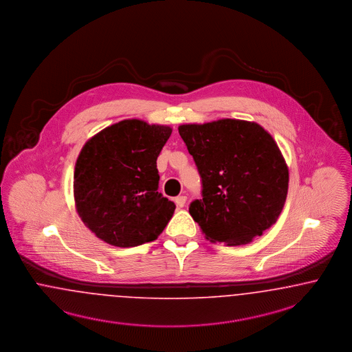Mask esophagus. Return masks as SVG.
I'll return each instance as SVG.
<instances>
[{
  "mask_svg": "<svg viewBox=\"0 0 352 352\" xmlns=\"http://www.w3.org/2000/svg\"><path fill=\"white\" fill-rule=\"evenodd\" d=\"M186 201H187V197H186V195H179V197H175V203H177V206H178L179 208L184 207Z\"/></svg>",
  "mask_w": 352,
  "mask_h": 352,
  "instance_id": "1",
  "label": "esophagus"
}]
</instances>
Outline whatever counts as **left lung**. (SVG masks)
Wrapping results in <instances>:
<instances>
[{
    "label": "left lung",
    "instance_id": "8db88e82",
    "mask_svg": "<svg viewBox=\"0 0 352 352\" xmlns=\"http://www.w3.org/2000/svg\"><path fill=\"white\" fill-rule=\"evenodd\" d=\"M201 178L190 214L206 239L246 245L274 226L288 192V168L263 126L239 119L178 126Z\"/></svg>",
    "mask_w": 352,
    "mask_h": 352
}]
</instances>
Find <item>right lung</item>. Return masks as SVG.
<instances>
[{"instance_id":"right-lung-1","label":"right lung","mask_w":352,"mask_h":352,"mask_svg":"<svg viewBox=\"0 0 352 352\" xmlns=\"http://www.w3.org/2000/svg\"><path fill=\"white\" fill-rule=\"evenodd\" d=\"M170 135V126L126 119L86 141L73 192L78 216L98 239L133 248L155 241L168 226L175 204L157 191V157Z\"/></svg>"}]
</instances>
